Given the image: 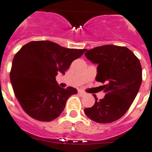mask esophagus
<instances>
[{
  "label": "esophagus",
  "instance_id": "1",
  "mask_svg": "<svg viewBox=\"0 0 152 152\" xmlns=\"http://www.w3.org/2000/svg\"><path fill=\"white\" fill-rule=\"evenodd\" d=\"M78 93L81 94V96H84V95H85V94H86V93H85V91H79Z\"/></svg>",
  "mask_w": 152,
  "mask_h": 152
}]
</instances>
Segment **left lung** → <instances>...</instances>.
<instances>
[{"mask_svg":"<svg viewBox=\"0 0 152 152\" xmlns=\"http://www.w3.org/2000/svg\"><path fill=\"white\" fill-rule=\"evenodd\" d=\"M86 58L98 64L96 81L104 84V98H96L91 107L85 109L89 118L98 123L113 122L129 109L139 91L142 70L138 58L126 47L103 45L88 50Z\"/></svg>","mask_w":152,"mask_h":152,"instance_id":"1","label":"left lung"}]
</instances>
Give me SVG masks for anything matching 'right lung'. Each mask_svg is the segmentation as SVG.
Masks as SVG:
<instances>
[{
    "label": "right lung",
    "mask_w": 152,
    "mask_h": 152,
    "mask_svg": "<svg viewBox=\"0 0 152 152\" xmlns=\"http://www.w3.org/2000/svg\"><path fill=\"white\" fill-rule=\"evenodd\" d=\"M85 50L35 41L26 44L15 54L10 79L17 99L29 116L50 121L62 113L67 98L77 91L72 87L61 88L55 77L59 72L64 75Z\"/></svg>",
    "instance_id": "right-lung-1"
}]
</instances>
